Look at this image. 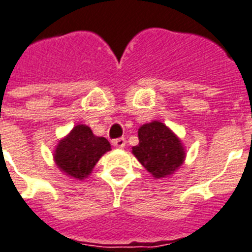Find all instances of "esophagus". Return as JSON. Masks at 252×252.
<instances>
[{
  "label": "esophagus",
  "mask_w": 252,
  "mask_h": 252,
  "mask_svg": "<svg viewBox=\"0 0 252 252\" xmlns=\"http://www.w3.org/2000/svg\"><path fill=\"white\" fill-rule=\"evenodd\" d=\"M126 142L124 138H118L113 142L114 147H117V148H124L126 147Z\"/></svg>",
  "instance_id": "esophagus-1"
}]
</instances>
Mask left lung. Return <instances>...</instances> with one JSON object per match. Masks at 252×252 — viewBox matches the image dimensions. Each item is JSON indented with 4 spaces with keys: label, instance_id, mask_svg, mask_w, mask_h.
<instances>
[{
    "label": "left lung",
    "instance_id": "obj_1",
    "mask_svg": "<svg viewBox=\"0 0 252 252\" xmlns=\"http://www.w3.org/2000/svg\"><path fill=\"white\" fill-rule=\"evenodd\" d=\"M138 139L132 153L155 179L171 176L185 161L183 142L162 122L153 120L139 126Z\"/></svg>",
    "mask_w": 252,
    "mask_h": 252
}]
</instances>
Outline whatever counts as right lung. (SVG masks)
Here are the masks:
<instances>
[{
    "instance_id": "obj_1",
    "label": "right lung",
    "mask_w": 252,
    "mask_h": 252,
    "mask_svg": "<svg viewBox=\"0 0 252 252\" xmlns=\"http://www.w3.org/2000/svg\"><path fill=\"white\" fill-rule=\"evenodd\" d=\"M110 150L108 139L94 134L89 126L78 124L58 142L53 159L63 174L72 179L84 180L93 172L99 159Z\"/></svg>"
}]
</instances>
